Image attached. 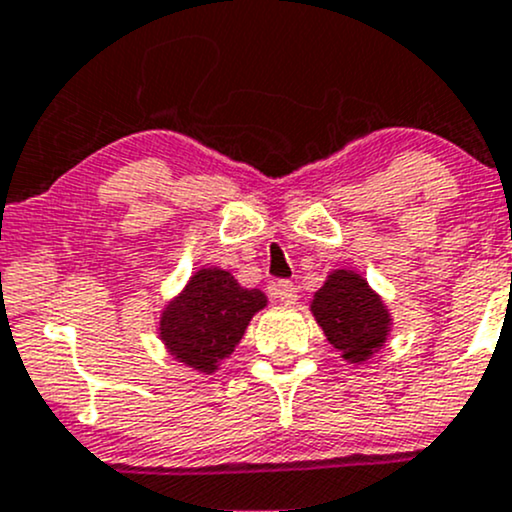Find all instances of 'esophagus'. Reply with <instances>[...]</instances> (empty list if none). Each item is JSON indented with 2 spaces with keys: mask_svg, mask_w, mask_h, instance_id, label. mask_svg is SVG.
Instances as JSON below:
<instances>
[{
  "mask_svg": "<svg viewBox=\"0 0 512 512\" xmlns=\"http://www.w3.org/2000/svg\"><path fill=\"white\" fill-rule=\"evenodd\" d=\"M269 291H272L274 299L284 301V303H294L299 299V291H296L294 282H286V279H279V282L269 284Z\"/></svg>",
  "mask_w": 512,
  "mask_h": 512,
  "instance_id": "esophagus-1",
  "label": "esophagus"
}]
</instances>
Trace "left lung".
Instances as JSON below:
<instances>
[{
	"label": "left lung",
	"mask_w": 512,
	"mask_h": 512,
	"mask_svg": "<svg viewBox=\"0 0 512 512\" xmlns=\"http://www.w3.org/2000/svg\"><path fill=\"white\" fill-rule=\"evenodd\" d=\"M311 313L350 364H364L389 340L393 318L384 299L355 269H333L313 294Z\"/></svg>",
	"instance_id": "1"
}]
</instances>
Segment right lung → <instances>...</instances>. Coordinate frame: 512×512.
I'll return each instance as SVG.
<instances>
[{"label": "right lung", "instance_id": "obj_1", "mask_svg": "<svg viewBox=\"0 0 512 512\" xmlns=\"http://www.w3.org/2000/svg\"><path fill=\"white\" fill-rule=\"evenodd\" d=\"M265 306L267 296L260 289H245L221 267H201L160 311L157 333L177 362L199 374H213Z\"/></svg>", "mask_w": 512, "mask_h": 512}]
</instances>
